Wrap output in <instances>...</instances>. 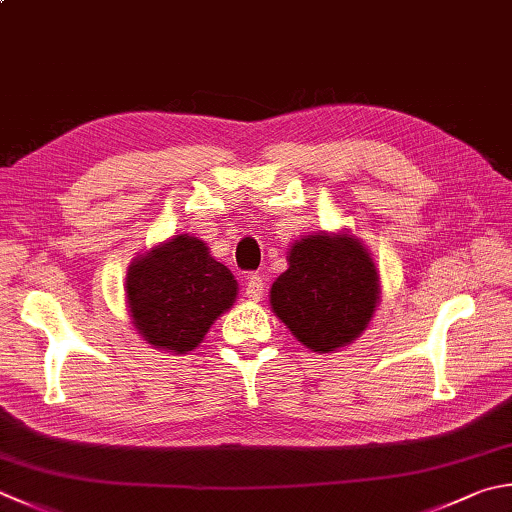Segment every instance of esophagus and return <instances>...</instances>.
Returning a JSON list of instances; mask_svg holds the SVG:
<instances>
[{
    "label": "esophagus",
    "mask_w": 512,
    "mask_h": 512,
    "mask_svg": "<svg viewBox=\"0 0 512 512\" xmlns=\"http://www.w3.org/2000/svg\"><path fill=\"white\" fill-rule=\"evenodd\" d=\"M263 287H265L263 278H260L258 274H252V276L247 278V283H245V296L252 303H256V301H260V298H263Z\"/></svg>",
    "instance_id": "1"
}]
</instances>
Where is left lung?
<instances>
[{"mask_svg":"<svg viewBox=\"0 0 512 512\" xmlns=\"http://www.w3.org/2000/svg\"><path fill=\"white\" fill-rule=\"evenodd\" d=\"M381 301L379 267L350 231H314L294 240L269 305L312 352L330 354L368 330Z\"/></svg>","mask_w":512,"mask_h":512,"instance_id":"1","label":"left lung"}]
</instances>
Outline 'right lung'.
I'll return each mask as SVG.
<instances>
[{
    "instance_id": "add662e5",
    "label": "right lung",
    "mask_w": 512,
    "mask_h": 512,
    "mask_svg": "<svg viewBox=\"0 0 512 512\" xmlns=\"http://www.w3.org/2000/svg\"><path fill=\"white\" fill-rule=\"evenodd\" d=\"M124 296L142 341L162 352L189 354L236 303L238 283L205 240L178 234L133 258Z\"/></svg>"
}]
</instances>
